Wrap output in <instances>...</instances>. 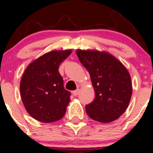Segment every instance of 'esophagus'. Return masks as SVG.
<instances>
[{
  "instance_id": "1",
  "label": "esophagus",
  "mask_w": 153,
  "mask_h": 153,
  "mask_svg": "<svg viewBox=\"0 0 153 153\" xmlns=\"http://www.w3.org/2000/svg\"><path fill=\"white\" fill-rule=\"evenodd\" d=\"M79 88H77V89H76V90H75V91H73V94H74V96L78 95V94H79Z\"/></svg>"
}]
</instances>
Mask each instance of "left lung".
<instances>
[{
    "label": "left lung",
    "mask_w": 153,
    "mask_h": 153,
    "mask_svg": "<svg viewBox=\"0 0 153 153\" xmlns=\"http://www.w3.org/2000/svg\"><path fill=\"white\" fill-rule=\"evenodd\" d=\"M79 62L88 71L95 97L85 110L91 119L108 123L119 119L128 107L132 94L127 68L105 51L77 49Z\"/></svg>",
    "instance_id": "1"
}]
</instances>
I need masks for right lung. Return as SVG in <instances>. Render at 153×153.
<instances>
[{"instance_id":"right-lung-1","label":"right lung","mask_w":153,"mask_h":153,"mask_svg":"<svg viewBox=\"0 0 153 153\" xmlns=\"http://www.w3.org/2000/svg\"><path fill=\"white\" fill-rule=\"evenodd\" d=\"M71 52V49L50 51L29 64L24 71L20 94L25 110L37 121L53 123L65 116L71 93L64 87L59 67Z\"/></svg>"}]
</instances>
